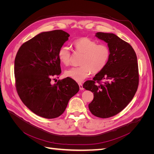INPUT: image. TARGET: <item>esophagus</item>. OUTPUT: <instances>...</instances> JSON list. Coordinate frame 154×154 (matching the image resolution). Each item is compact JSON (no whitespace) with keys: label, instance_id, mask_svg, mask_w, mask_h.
Segmentation results:
<instances>
[{"label":"esophagus","instance_id":"esophagus-1","mask_svg":"<svg viewBox=\"0 0 154 154\" xmlns=\"http://www.w3.org/2000/svg\"><path fill=\"white\" fill-rule=\"evenodd\" d=\"M78 85H79V87H80V90H83V89H84V88H83V85H82V83H78Z\"/></svg>","mask_w":154,"mask_h":154}]
</instances>
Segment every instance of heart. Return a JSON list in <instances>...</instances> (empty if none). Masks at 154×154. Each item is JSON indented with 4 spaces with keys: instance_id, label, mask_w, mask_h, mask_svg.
I'll use <instances>...</instances> for the list:
<instances>
[{
    "instance_id": "obj_1",
    "label": "heart",
    "mask_w": 154,
    "mask_h": 154,
    "mask_svg": "<svg viewBox=\"0 0 154 154\" xmlns=\"http://www.w3.org/2000/svg\"><path fill=\"white\" fill-rule=\"evenodd\" d=\"M76 52L83 54L80 67H72L65 72V76L74 81L81 82L89 77L93 72L98 73L108 63L110 57V49L106 44H98L97 41L83 37L74 41ZM58 57L60 62L68 66L71 62V52L67 45L60 48Z\"/></svg>"
}]
</instances>
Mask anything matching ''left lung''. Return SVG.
Segmentation results:
<instances>
[{
  "mask_svg": "<svg viewBox=\"0 0 154 154\" xmlns=\"http://www.w3.org/2000/svg\"><path fill=\"white\" fill-rule=\"evenodd\" d=\"M96 36L108 44L110 57L106 67L83 87L94 92L88 105L91 112L108 118L119 113L133 99L139 85L138 63L132 46L118 36L98 32Z\"/></svg>",
  "mask_w": 154,
  "mask_h": 154,
  "instance_id": "8db88e82",
  "label": "left lung"
}]
</instances>
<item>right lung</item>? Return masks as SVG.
Wrapping results in <instances>:
<instances>
[{
    "instance_id": "right-lung-1",
    "label": "right lung",
    "mask_w": 154,
    "mask_h": 154,
    "mask_svg": "<svg viewBox=\"0 0 154 154\" xmlns=\"http://www.w3.org/2000/svg\"><path fill=\"white\" fill-rule=\"evenodd\" d=\"M69 36L62 30L41 32L23 44L17 53L14 73L17 93L27 108L40 117H59L79 91L78 83L70 78L51 83L62 72L58 53Z\"/></svg>"
}]
</instances>
